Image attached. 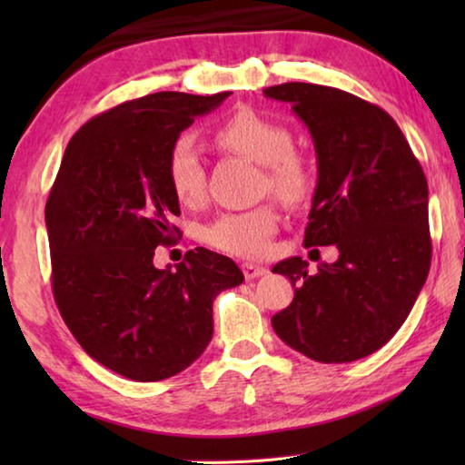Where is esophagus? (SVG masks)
Listing matches in <instances>:
<instances>
[{
	"label": "esophagus",
	"instance_id": "34e87169",
	"mask_svg": "<svg viewBox=\"0 0 465 465\" xmlns=\"http://www.w3.org/2000/svg\"><path fill=\"white\" fill-rule=\"evenodd\" d=\"M242 272H243V277H246L248 281H252V279L262 277V274H266L269 271H266L264 266H261V264H254V262H242Z\"/></svg>",
	"mask_w": 465,
	"mask_h": 465
}]
</instances>
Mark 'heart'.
Returning <instances> with one entry per match:
<instances>
[{
  "label": "heart",
  "mask_w": 465,
  "mask_h": 465,
  "mask_svg": "<svg viewBox=\"0 0 465 465\" xmlns=\"http://www.w3.org/2000/svg\"><path fill=\"white\" fill-rule=\"evenodd\" d=\"M213 139L227 152L262 163L266 186L287 203H299L310 191V172L293 152V135L279 121L242 108L217 124ZM168 183L184 207H196L207 196V174L201 149L188 135L178 137L168 152ZM279 230V213L271 204L227 211L204 230V242L219 252L242 258L264 256Z\"/></svg>",
  "instance_id": "obj_1"
}]
</instances>
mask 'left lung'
<instances>
[{
    "instance_id": "1",
    "label": "left lung",
    "mask_w": 465,
    "mask_h": 465,
    "mask_svg": "<svg viewBox=\"0 0 465 465\" xmlns=\"http://www.w3.org/2000/svg\"><path fill=\"white\" fill-rule=\"evenodd\" d=\"M264 96L289 102L316 145L303 243L338 248V261L313 274L299 256L272 266L295 287L272 328L305 357L351 363L398 332L427 281V178L396 121L371 102L302 82L264 88Z\"/></svg>"
}]
</instances>
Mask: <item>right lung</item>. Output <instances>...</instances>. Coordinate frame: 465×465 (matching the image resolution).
<instances>
[{"instance_id":"right-lung-1","label":"right lung","mask_w":465,"mask_h":465,"mask_svg":"<svg viewBox=\"0 0 465 465\" xmlns=\"http://www.w3.org/2000/svg\"><path fill=\"white\" fill-rule=\"evenodd\" d=\"M227 96L157 92L94 116L49 193L54 303L82 349L127 380H168L194 363L213 336V299L243 281L207 248L188 250L174 271L153 266L155 248L180 235L170 147Z\"/></svg>"}]
</instances>
